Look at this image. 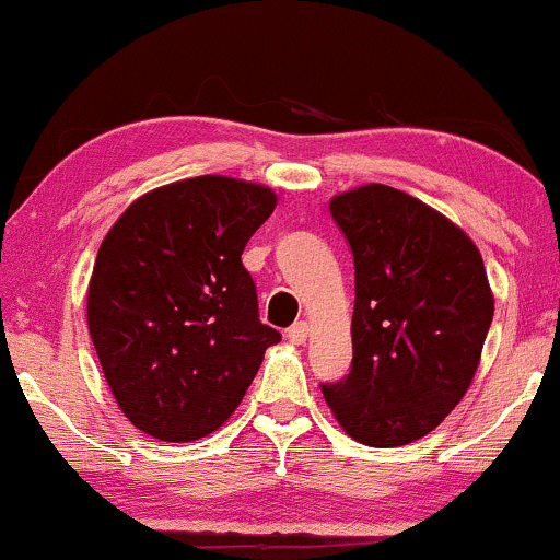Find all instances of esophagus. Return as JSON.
Returning <instances> with one entry per match:
<instances>
[{
  "mask_svg": "<svg viewBox=\"0 0 560 560\" xmlns=\"http://www.w3.org/2000/svg\"><path fill=\"white\" fill-rule=\"evenodd\" d=\"M287 337H289V342H292V345H305L307 337H311V326H307L305 320H298L294 326H289Z\"/></svg>",
  "mask_w": 560,
  "mask_h": 560,
  "instance_id": "1",
  "label": "esophagus"
}]
</instances>
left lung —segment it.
I'll return each instance as SVG.
<instances>
[{
    "label": "left lung",
    "mask_w": 560,
    "mask_h": 560,
    "mask_svg": "<svg viewBox=\"0 0 560 560\" xmlns=\"http://www.w3.org/2000/svg\"><path fill=\"white\" fill-rule=\"evenodd\" d=\"M355 258L352 369L324 389L355 442L400 447L434 432L471 387L494 313L485 260L440 210L387 184L334 195Z\"/></svg>",
    "instance_id": "obj_1"
}]
</instances>
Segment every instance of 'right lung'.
<instances>
[{"label":"right lung","instance_id":"1","mask_svg":"<svg viewBox=\"0 0 560 560\" xmlns=\"http://www.w3.org/2000/svg\"><path fill=\"white\" fill-rule=\"evenodd\" d=\"M276 208L266 184L173 182L133 199L96 253L89 334L139 432L191 442L231 419L281 334L260 324L244 244Z\"/></svg>","mask_w":560,"mask_h":560}]
</instances>
